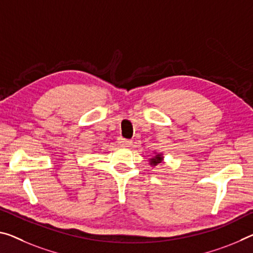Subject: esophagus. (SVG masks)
Here are the masks:
<instances>
[{
  "mask_svg": "<svg viewBox=\"0 0 253 253\" xmlns=\"http://www.w3.org/2000/svg\"><path fill=\"white\" fill-rule=\"evenodd\" d=\"M117 142H118L119 145L125 146V147H128V146L131 145V141H130V139H126V138H124V137H118Z\"/></svg>",
  "mask_w": 253,
  "mask_h": 253,
  "instance_id": "obj_1",
  "label": "esophagus"
}]
</instances>
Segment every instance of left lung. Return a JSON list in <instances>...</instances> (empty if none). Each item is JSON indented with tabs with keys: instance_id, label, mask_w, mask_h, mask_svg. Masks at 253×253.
I'll return each mask as SVG.
<instances>
[{
	"instance_id": "left-lung-1",
	"label": "left lung",
	"mask_w": 253,
	"mask_h": 253,
	"mask_svg": "<svg viewBox=\"0 0 253 253\" xmlns=\"http://www.w3.org/2000/svg\"><path fill=\"white\" fill-rule=\"evenodd\" d=\"M150 166L152 168H155V167H160L162 166V164H164V156H163V153H160V152H154V155L153 158H151L150 160Z\"/></svg>"
}]
</instances>
